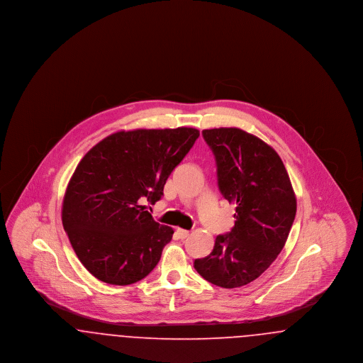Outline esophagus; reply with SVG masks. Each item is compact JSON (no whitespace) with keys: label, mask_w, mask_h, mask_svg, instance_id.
I'll use <instances>...</instances> for the list:
<instances>
[{"label":"esophagus","mask_w":363,"mask_h":363,"mask_svg":"<svg viewBox=\"0 0 363 363\" xmlns=\"http://www.w3.org/2000/svg\"><path fill=\"white\" fill-rule=\"evenodd\" d=\"M177 234H178V237H179L181 240H185V238L189 237V231H188V230H182V228H178V230H177Z\"/></svg>","instance_id":"esophagus-1"}]
</instances>
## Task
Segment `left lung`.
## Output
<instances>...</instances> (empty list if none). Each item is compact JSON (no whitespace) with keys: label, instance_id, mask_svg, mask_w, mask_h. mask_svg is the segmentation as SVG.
I'll use <instances>...</instances> for the list:
<instances>
[{"label":"left lung","instance_id":"1","mask_svg":"<svg viewBox=\"0 0 363 363\" xmlns=\"http://www.w3.org/2000/svg\"><path fill=\"white\" fill-rule=\"evenodd\" d=\"M216 160L218 186L234 203L235 223L218 235L211 255L194 259L209 283L235 289L269 268L281 252L296 213V197L277 151L238 128L203 130Z\"/></svg>","mask_w":363,"mask_h":363}]
</instances>
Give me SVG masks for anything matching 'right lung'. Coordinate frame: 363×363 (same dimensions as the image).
Returning a JSON list of instances; mask_svg holds the SVG:
<instances>
[{
	"label": "right lung",
	"instance_id": "add662e5",
	"mask_svg": "<svg viewBox=\"0 0 363 363\" xmlns=\"http://www.w3.org/2000/svg\"><path fill=\"white\" fill-rule=\"evenodd\" d=\"M194 128L121 130L99 141L77 164L62 203V225L76 256L101 281L126 286L147 277L172 241L141 206L155 204L190 151Z\"/></svg>",
	"mask_w": 363,
	"mask_h": 363
}]
</instances>
